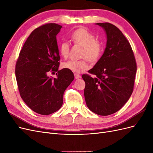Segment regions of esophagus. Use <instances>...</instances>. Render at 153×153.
Returning <instances> with one entry per match:
<instances>
[{
	"label": "esophagus",
	"instance_id": "1",
	"mask_svg": "<svg viewBox=\"0 0 153 153\" xmlns=\"http://www.w3.org/2000/svg\"><path fill=\"white\" fill-rule=\"evenodd\" d=\"M74 75H75V78H76V79H79V78H81V76L78 73H76L74 74Z\"/></svg>",
	"mask_w": 153,
	"mask_h": 153
}]
</instances>
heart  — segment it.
<instances>
[{
    "label": "heart",
    "mask_w": 153,
    "mask_h": 153,
    "mask_svg": "<svg viewBox=\"0 0 153 153\" xmlns=\"http://www.w3.org/2000/svg\"><path fill=\"white\" fill-rule=\"evenodd\" d=\"M71 39L73 42L82 47L80 60L70 59L62 63L63 68L76 73H82L89 68L87 59L90 61H97L102 52L103 47L95 36L85 29H78L72 32ZM59 52L64 58H67L69 53V43L64 41L59 45Z\"/></svg>",
    "instance_id": "heart-1"
}]
</instances>
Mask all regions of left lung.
Returning a JSON list of instances; mask_svg holds the SVG:
<instances>
[{"label": "left lung", "mask_w": 153, "mask_h": 153, "mask_svg": "<svg viewBox=\"0 0 153 153\" xmlns=\"http://www.w3.org/2000/svg\"><path fill=\"white\" fill-rule=\"evenodd\" d=\"M104 29L106 45L102 56L82 78L89 109L100 115L117 112L132 94L137 64L130 44L122 32L110 23L96 24Z\"/></svg>", "instance_id": "left-lung-1"}]
</instances>
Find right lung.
Here are the masks:
<instances>
[{
    "mask_svg": "<svg viewBox=\"0 0 153 153\" xmlns=\"http://www.w3.org/2000/svg\"><path fill=\"white\" fill-rule=\"evenodd\" d=\"M61 25L47 24L34 29L27 39L16 61L15 75L21 98L41 115H49L61 107L63 95L74 80L71 71L58 70L60 55L56 36ZM58 71L57 78L48 76Z\"/></svg>",
    "mask_w": 153,
    "mask_h": 153,
    "instance_id": "obj_1",
    "label": "right lung"
}]
</instances>
